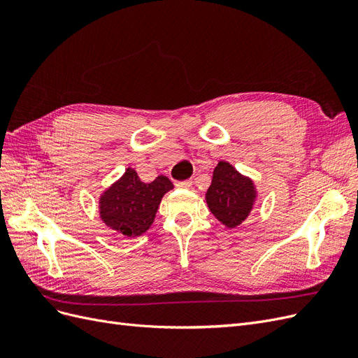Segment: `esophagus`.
Here are the masks:
<instances>
[{"label":"esophagus","instance_id":"1","mask_svg":"<svg viewBox=\"0 0 358 358\" xmlns=\"http://www.w3.org/2000/svg\"><path fill=\"white\" fill-rule=\"evenodd\" d=\"M175 185H176L178 188L187 189V188H189V187L192 185V182H191V180H178V182H175Z\"/></svg>","mask_w":358,"mask_h":358}]
</instances>
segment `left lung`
Returning a JSON list of instances; mask_svg holds the SVG:
<instances>
[{
    "instance_id": "obj_1",
    "label": "left lung",
    "mask_w": 358,
    "mask_h": 358,
    "mask_svg": "<svg viewBox=\"0 0 358 358\" xmlns=\"http://www.w3.org/2000/svg\"><path fill=\"white\" fill-rule=\"evenodd\" d=\"M255 199L252 182L243 178L229 162L221 161L213 170L212 183L206 192L210 212L229 229L246 220Z\"/></svg>"
}]
</instances>
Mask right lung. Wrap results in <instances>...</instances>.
Listing matches in <instances>:
<instances>
[{"instance_id": "1", "label": "right lung", "mask_w": 358, "mask_h": 358, "mask_svg": "<svg viewBox=\"0 0 358 358\" xmlns=\"http://www.w3.org/2000/svg\"><path fill=\"white\" fill-rule=\"evenodd\" d=\"M171 188L173 183L166 176L145 183L133 169H127L121 180L101 197V218L110 229L127 237L140 236L152 225L161 197Z\"/></svg>"}]
</instances>
